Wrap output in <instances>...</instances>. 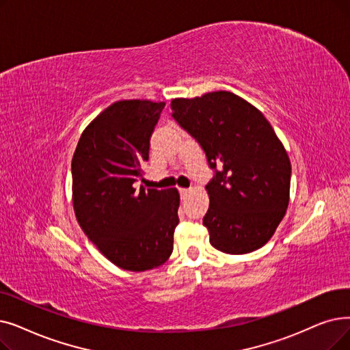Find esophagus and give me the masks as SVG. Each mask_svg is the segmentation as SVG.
Instances as JSON below:
<instances>
[{
    "instance_id": "esophagus-1",
    "label": "esophagus",
    "mask_w": 350,
    "mask_h": 350,
    "mask_svg": "<svg viewBox=\"0 0 350 350\" xmlns=\"http://www.w3.org/2000/svg\"><path fill=\"white\" fill-rule=\"evenodd\" d=\"M180 190V194H181V197H185V196H187L190 191H191V189H183V187H181V189H178Z\"/></svg>"
}]
</instances>
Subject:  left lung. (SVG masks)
Segmentation results:
<instances>
[{
    "mask_svg": "<svg viewBox=\"0 0 350 350\" xmlns=\"http://www.w3.org/2000/svg\"><path fill=\"white\" fill-rule=\"evenodd\" d=\"M172 116L216 170L203 224L211 246L246 254L265 246L286 215L292 165L262 111L230 91L172 100Z\"/></svg>",
    "mask_w": 350,
    "mask_h": 350,
    "instance_id": "8db88e82",
    "label": "left lung"
}]
</instances>
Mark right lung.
<instances>
[{"mask_svg":"<svg viewBox=\"0 0 350 350\" xmlns=\"http://www.w3.org/2000/svg\"><path fill=\"white\" fill-rule=\"evenodd\" d=\"M164 105L113 103L85 127L71 161L72 207L80 227L103 256L130 271L159 267L173 252L177 189L134 187Z\"/></svg>","mask_w":350,"mask_h":350,"instance_id":"1","label":"right lung"}]
</instances>
